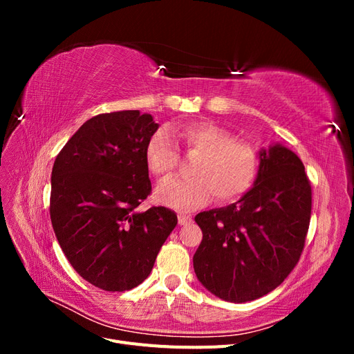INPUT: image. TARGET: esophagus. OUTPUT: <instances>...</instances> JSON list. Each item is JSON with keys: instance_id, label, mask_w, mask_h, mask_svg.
<instances>
[{"instance_id": "obj_1", "label": "esophagus", "mask_w": 354, "mask_h": 354, "mask_svg": "<svg viewBox=\"0 0 354 354\" xmlns=\"http://www.w3.org/2000/svg\"><path fill=\"white\" fill-rule=\"evenodd\" d=\"M190 221H192V217L187 216V214H178V224H180V226H185V224H187Z\"/></svg>"}]
</instances>
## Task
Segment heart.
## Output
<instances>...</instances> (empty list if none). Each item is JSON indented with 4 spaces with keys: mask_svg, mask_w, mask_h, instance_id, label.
<instances>
[{
    "mask_svg": "<svg viewBox=\"0 0 354 354\" xmlns=\"http://www.w3.org/2000/svg\"><path fill=\"white\" fill-rule=\"evenodd\" d=\"M187 152L198 158L190 167L194 177H173L159 185L155 196L162 205L194 209L207 203L214 194L220 202H232L248 192L259 173L257 147L233 138V134L214 122H190L177 130ZM146 164L158 178H165L178 164L177 147L165 128H159L146 146Z\"/></svg>",
    "mask_w": 354,
    "mask_h": 354,
    "instance_id": "1",
    "label": "heart"
}]
</instances>
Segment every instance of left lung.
<instances>
[{
    "instance_id": "1",
    "label": "left lung",
    "mask_w": 354,
    "mask_h": 354,
    "mask_svg": "<svg viewBox=\"0 0 354 354\" xmlns=\"http://www.w3.org/2000/svg\"><path fill=\"white\" fill-rule=\"evenodd\" d=\"M254 186L229 207L199 212L202 242L194 255L199 282L230 303H246L279 286L304 250L312 186L292 151H260Z\"/></svg>"
}]
</instances>
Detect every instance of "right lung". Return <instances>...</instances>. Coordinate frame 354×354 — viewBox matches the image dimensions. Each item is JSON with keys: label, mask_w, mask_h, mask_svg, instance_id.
<instances>
[{"label": "right lung", "mask_w": 354, "mask_h": 354, "mask_svg": "<svg viewBox=\"0 0 354 354\" xmlns=\"http://www.w3.org/2000/svg\"><path fill=\"white\" fill-rule=\"evenodd\" d=\"M138 111L100 113L59 152L51 173L50 217L77 273L103 291L122 292L151 274L177 224L174 211H138L151 195L146 146L158 130Z\"/></svg>", "instance_id": "1"}]
</instances>
